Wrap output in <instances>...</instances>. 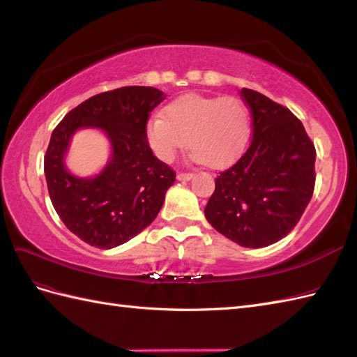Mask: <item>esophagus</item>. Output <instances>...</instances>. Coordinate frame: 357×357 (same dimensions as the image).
I'll return each instance as SVG.
<instances>
[{
    "mask_svg": "<svg viewBox=\"0 0 357 357\" xmlns=\"http://www.w3.org/2000/svg\"><path fill=\"white\" fill-rule=\"evenodd\" d=\"M192 177H193L192 172H178V174H177V178L181 180V181H188V180H190Z\"/></svg>",
    "mask_w": 357,
    "mask_h": 357,
    "instance_id": "1",
    "label": "esophagus"
}]
</instances>
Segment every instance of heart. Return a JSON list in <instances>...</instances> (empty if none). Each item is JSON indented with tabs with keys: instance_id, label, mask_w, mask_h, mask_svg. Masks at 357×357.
I'll use <instances>...</instances> for the list:
<instances>
[{
	"instance_id": "b5f03b06",
	"label": "heart",
	"mask_w": 357,
	"mask_h": 357,
	"mask_svg": "<svg viewBox=\"0 0 357 357\" xmlns=\"http://www.w3.org/2000/svg\"><path fill=\"white\" fill-rule=\"evenodd\" d=\"M163 116L150 117L146 139L153 153L171 162L188 146L192 159L210 168H223L238 158L252 132L250 113L235 96L188 93L171 101Z\"/></svg>"
}]
</instances>
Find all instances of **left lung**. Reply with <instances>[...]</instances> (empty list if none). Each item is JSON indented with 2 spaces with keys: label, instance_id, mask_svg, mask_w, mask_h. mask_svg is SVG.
I'll return each mask as SVG.
<instances>
[{
  "label": "left lung",
  "instance_id": "1",
  "mask_svg": "<svg viewBox=\"0 0 357 357\" xmlns=\"http://www.w3.org/2000/svg\"><path fill=\"white\" fill-rule=\"evenodd\" d=\"M252 113V142L232 167L215 177L205 218L243 247H266L299 222L316 185V147L287 107L243 88Z\"/></svg>",
  "mask_w": 357,
  "mask_h": 357
}]
</instances>
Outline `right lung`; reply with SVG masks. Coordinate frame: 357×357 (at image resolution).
Wrapping results in <instances>:
<instances>
[{"instance_id": "obj_1", "label": "right lung", "mask_w": 357, "mask_h": 357, "mask_svg": "<svg viewBox=\"0 0 357 357\" xmlns=\"http://www.w3.org/2000/svg\"><path fill=\"white\" fill-rule=\"evenodd\" d=\"M165 95L149 86H125L79 104L53 129L45 155L50 201L63 225L84 243L113 248L155 220L176 172L159 160L146 139V125ZM101 127L114 155L100 176L79 179L63 164L79 127Z\"/></svg>"}]
</instances>
